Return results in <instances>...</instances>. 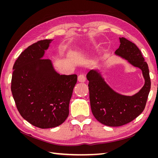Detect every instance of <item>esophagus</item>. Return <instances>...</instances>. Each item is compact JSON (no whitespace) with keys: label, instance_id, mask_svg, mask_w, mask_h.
<instances>
[{"label":"esophagus","instance_id":"1","mask_svg":"<svg viewBox=\"0 0 158 158\" xmlns=\"http://www.w3.org/2000/svg\"><path fill=\"white\" fill-rule=\"evenodd\" d=\"M78 80L80 82H84L85 81V77L84 74H81L78 76Z\"/></svg>","mask_w":158,"mask_h":158}]
</instances>
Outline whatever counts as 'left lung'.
<instances>
[{"label":"left lung","instance_id":"8db88e82","mask_svg":"<svg viewBox=\"0 0 158 158\" xmlns=\"http://www.w3.org/2000/svg\"><path fill=\"white\" fill-rule=\"evenodd\" d=\"M119 40L121 44L115 54L140 69L145 84L138 93L127 96L113 91L96 70H92L87 74L92 113L99 122L109 127L126 125L139 116L145 108L151 88L149 69L141 51L125 37Z\"/></svg>","mask_w":158,"mask_h":158}]
</instances>
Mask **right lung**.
<instances>
[{
  "mask_svg": "<svg viewBox=\"0 0 158 158\" xmlns=\"http://www.w3.org/2000/svg\"><path fill=\"white\" fill-rule=\"evenodd\" d=\"M52 40L38 41L18 57L11 91L21 116L40 128L59 126L68 117L77 75H60L51 61L41 59Z\"/></svg>",
  "mask_w": 158,
  "mask_h": 158,
  "instance_id": "obj_1",
  "label": "right lung"
}]
</instances>
